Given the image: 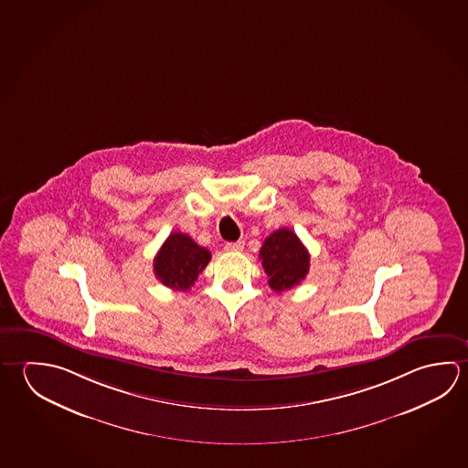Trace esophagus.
Here are the masks:
<instances>
[{
  "instance_id": "34e87169",
  "label": "esophagus",
  "mask_w": 468,
  "mask_h": 468,
  "mask_svg": "<svg viewBox=\"0 0 468 468\" xmlns=\"http://www.w3.org/2000/svg\"><path fill=\"white\" fill-rule=\"evenodd\" d=\"M245 243L243 241H233V243H227L225 245V251H241Z\"/></svg>"
}]
</instances>
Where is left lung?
Returning <instances> with one entry per match:
<instances>
[{
  "label": "left lung",
  "mask_w": 468,
  "mask_h": 468,
  "mask_svg": "<svg viewBox=\"0 0 468 468\" xmlns=\"http://www.w3.org/2000/svg\"><path fill=\"white\" fill-rule=\"evenodd\" d=\"M262 268L272 291L282 292L297 286L309 272L311 254L294 231L279 229L264 239L260 250Z\"/></svg>",
  "instance_id": "8db88e82"
}]
</instances>
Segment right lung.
I'll return each mask as SVG.
<instances>
[{
	"instance_id": "1",
	"label": "right lung",
	"mask_w": 468,
	"mask_h": 468,
	"mask_svg": "<svg viewBox=\"0 0 468 468\" xmlns=\"http://www.w3.org/2000/svg\"><path fill=\"white\" fill-rule=\"evenodd\" d=\"M210 251L198 246L189 235L174 231L154 258V274L165 286L176 291H189L198 274L210 261Z\"/></svg>"
}]
</instances>
